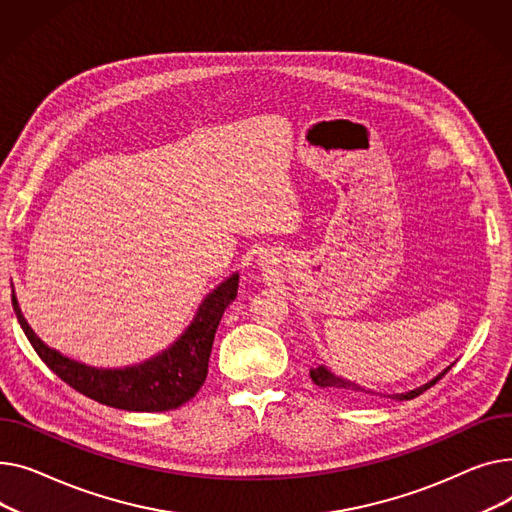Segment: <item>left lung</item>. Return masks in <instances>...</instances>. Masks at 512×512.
<instances>
[{"label": "left lung", "mask_w": 512, "mask_h": 512, "mask_svg": "<svg viewBox=\"0 0 512 512\" xmlns=\"http://www.w3.org/2000/svg\"><path fill=\"white\" fill-rule=\"evenodd\" d=\"M450 368H453V364L446 366L440 374H436L432 380H428L426 384L417 386V388H411L407 390V393H378V390H372V388H366L362 384H357L355 380H349V378H343L339 374H335L333 370H328L326 366H318V368H312L310 370V378L314 380L316 386L320 388H326L330 390V393H335L339 397H345V399H362V397H388V399H395V401H409V399H415L424 393V390H428L430 386H434Z\"/></svg>", "instance_id": "left-lung-1"}]
</instances>
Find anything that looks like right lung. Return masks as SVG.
Listing matches in <instances>:
<instances>
[{"instance_id": "obj_1", "label": "right lung", "mask_w": 512, "mask_h": 512, "mask_svg": "<svg viewBox=\"0 0 512 512\" xmlns=\"http://www.w3.org/2000/svg\"><path fill=\"white\" fill-rule=\"evenodd\" d=\"M237 285L239 273L229 275L202 299L188 328L167 349L126 368L86 366L51 349L22 316L14 285L12 304L30 345L51 372L78 393L124 411H169L188 403L204 384L217 326L227 306L237 297Z\"/></svg>"}]
</instances>
